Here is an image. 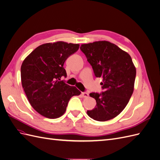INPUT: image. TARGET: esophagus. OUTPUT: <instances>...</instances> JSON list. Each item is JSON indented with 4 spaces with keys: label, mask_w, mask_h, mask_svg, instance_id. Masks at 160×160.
Here are the masks:
<instances>
[{
    "label": "esophagus",
    "mask_w": 160,
    "mask_h": 160,
    "mask_svg": "<svg viewBox=\"0 0 160 160\" xmlns=\"http://www.w3.org/2000/svg\"><path fill=\"white\" fill-rule=\"evenodd\" d=\"M81 95L83 97V98H88L89 97V93H87V92H82Z\"/></svg>",
    "instance_id": "obj_1"
}]
</instances>
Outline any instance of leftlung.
<instances>
[{"label":"left lung","mask_w":160,"mask_h":160,"mask_svg":"<svg viewBox=\"0 0 160 160\" xmlns=\"http://www.w3.org/2000/svg\"><path fill=\"white\" fill-rule=\"evenodd\" d=\"M80 49L92 66L95 75L103 78L101 85L105 89L100 94H89L97 104L87 113L99 122L113 119L126 107L133 92L136 69L132 57L106 41L83 44Z\"/></svg>","instance_id":"1"}]
</instances>
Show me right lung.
<instances>
[{
    "instance_id": "add662e5",
    "label": "right lung",
    "mask_w": 160,
    "mask_h": 160,
    "mask_svg": "<svg viewBox=\"0 0 160 160\" xmlns=\"http://www.w3.org/2000/svg\"><path fill=\"white\" fill-rule=\"evenodd\" d=\"M79 44L63 41L49 42L37 47L23 61L21 75L22 86L33 109L49 119L63 115L69 101L81 91L66 84L64 62L79 49Z\"/></svg>"
}]
</instances>
